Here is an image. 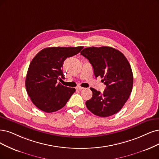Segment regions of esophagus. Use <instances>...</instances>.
I'll return each mask as SVG.
<instances>
[{"label":"esophagus","instance_id":"obj_1","mask_svg":"<svg viewBox=\"0 0 159 159\" xmlns=\"http://www.w3.org/2000/svg\"><path fill=\"white\" fill-rule=\"evenodd\" d=\"M76 89L78 90H80L84 89V88L83 87H81V86H77V87L76 88Z\"/></svg>","mask_w":159,"mask_h":159}]
</instances>
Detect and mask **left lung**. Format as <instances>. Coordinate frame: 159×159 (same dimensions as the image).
Returning a JSON list of instances; mask_svg holds the SVG:
<instances>
[{
  "label": "left lung",
  "mask_w": 159,
  "mask_h": 159,
  "mask_svg": "<svg viewBox=\"0 0 159 159\" xmlns=\"http://www.w3.org/2000/svg\"><path fill=\"white\" fill-rule=\"evenodd\" d=\"M80 54L89 60L96 78L101 76L106 89L102 93L90 88L92 97L86 102L90 111L107 117L116 113L124 106L133 87V73L130 63L122 52L109 46L89 47Z\"/></svg>",
  "instance_id": "obj_1"
}]
</instances>
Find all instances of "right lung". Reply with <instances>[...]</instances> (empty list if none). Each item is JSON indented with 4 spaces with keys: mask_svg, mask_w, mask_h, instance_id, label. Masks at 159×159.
<instances>
[{
    "mask_svg": "<svg viewBox=\"0 0 159 159\" xmlns=\"http://www.w3.org/2000/svg\"><path fill=\"white\" fill-rule=\"evenodd\" d=\"M83 48V46L50 47L34 57L27 70L25 87L37 108L52 113L66 105L75 89L63 86L57 80L65 78L62 67L66 58L79 54Z\"/></svg>",
    "mask_w": 159,
    "mask_h": 159,
    "instance_id": "add662e5",
    "label": "right lung"
}]
</instances>
